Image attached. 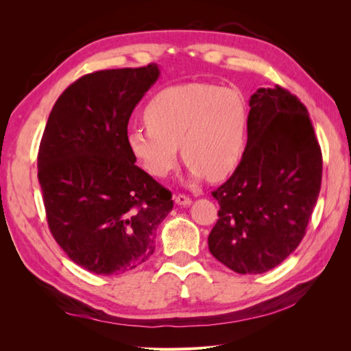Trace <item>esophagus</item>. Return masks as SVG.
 I'll list each match as a JSON object with an SVG mask.
<instances>
[{"mask_svg": "<svg viewBox=\"0 0 351 351\" xmlns=\"http://www.w3.org/2000/svg\"><path fill=\"white\" fill-rule=\"evenodd\" d=\"M174 199H176V204L180 205V206H187V205L192 204V199H190L186 195H177Z\"/></svg>", "mask_w": 351, "mask_h": 351, "instance_id": "esophagus-1", "label": "esophagus"}]
</instances>
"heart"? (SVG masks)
I'll return each instance as SVG.
<instances>
[{
	"label": "heart",
	"mask_w": 351,
	"mask_h": 351,
	"mask_svg": "<svg viewBox=\"0 0 351 351\" xmlns=\"http://www.w3.org/2000/svg\"><path fill=\"white\" fill-rule=\"evenodd\" d=\"M147 127L127 132V146L146 173L165 178L178 162L190 176L219 180L237 167L246 147L249 105L234 88L184 83L158 92L145 107Z\"/></svg>",
	"instance_id": "heart-1"
}]
</instances>
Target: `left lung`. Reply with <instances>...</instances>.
Segmentation results:
<instances>
[{
	"mask_svg": "<svg viewBox=\"0 0 351 351\" xmlns=\"http://www.w3.org/2000/svg\"><path fill=\"white\" fill-rule=\"evenodd\" d=\"M249 107L241 161L212 192L219 218L208 246L237 274H263L306 234L321 190L322 152L306 107L287 89L261 88Z\"/></svg>",
	"mask_w": 351,
	"mask_h": 351,
	"instance_id": "8db88e82",
	"label": "left lung"
}]
</instances>
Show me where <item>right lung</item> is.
<instances>
[{
	"label": "right lung",
	"mask_w": 351,
	"mask_h": 351,
	"mask_svg": "<svg viewBox=\"0 0 351 351\" xmlns=\"http://www.w3.org/2000/svg\"><path fill=\"white\" fill-rule=\"evenodd\" d=\"M155 62L89 73L60 95L38 152L48 227L79 267L119 275L155 250L156 228L171 212V192L127 146L134 107L156 82Z\"/></svg>",
	"instance_id": "obj_1"
}]
</instances>
